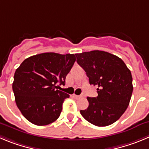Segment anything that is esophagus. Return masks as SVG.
Masks as SVG:
<instances>
[{"mask_svg": "<svg viewBox=\"0 0 149 149\" xmlns=\"http://www.w3.org/2000/svg\"><path fill=\"white\" fill-rule=\"evenodd\" d=\"M73 97H74L76 99H79V98H81L82 97V95H73Z\"/></svg>", "mask_w": 149, "mask_h": 149, "instance_id": "obj_1", "label": "esophagus"}]
</instances>
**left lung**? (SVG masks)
Wrapping results in <instances>:
<instances>
[{
  "mask_svg": "<svg viewBox=\"0 0 149 149\" xmlns=\"http://www.w3.org/2000/svg\"><path fill=\"white\" fill-rule=\"evenodd\" d=\"M89 82L97 85L98 96L87 97V109L80 111L85 120L107 126L120 118L129 104L133 91L131 71L120 58L103 51L75 54Z\"/></svg>",
  "mask_w": 149,
  "mask_h": 149,
  "instance_id": "obj_1",
  "label": "left lung"
}]
</instances>
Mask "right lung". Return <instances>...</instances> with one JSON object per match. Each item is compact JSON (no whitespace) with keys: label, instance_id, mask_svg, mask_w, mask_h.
<instances>
[{"label":"right lung","instance_id":"add662e5","mask_svg":"<svg viewBox=\"0 0 149 149\" xmlns=\"http://www.w3.org/2000/svg\"><path fill=\"white\" fill-rule=\"evenodd\" d=\"M76 61L74 54L43 53L25 59L14 76L12 90L22 115L37 126L57 120L62 104L70 95L56 90Z\"/></svg>","mask_w":149,"mask_h":149}]
</instances>
